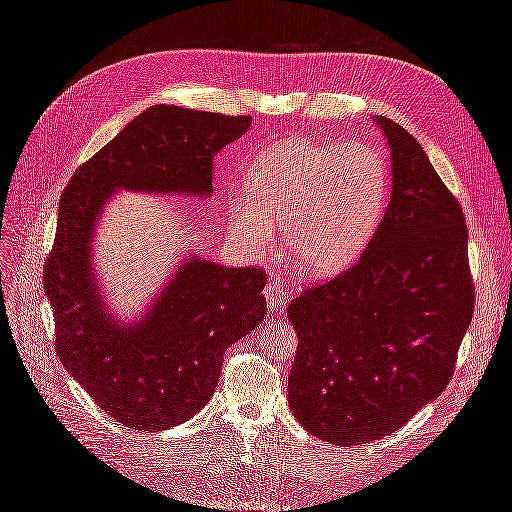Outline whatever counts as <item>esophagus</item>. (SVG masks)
<instances>
[{
	"instance_id": "obj_1",
	"label": "esophagus",
	"mask_w": 512,
	"mask_h": 512,
	"mask_svg": "<svg viewBox=\"0 0 512 512\" xmlns=\"http://www.w3.org/2000/svg\"><path fill=\"white\" fill-rule=\"evenodd\" d=\"M262 292H265L267 305L271 309H282L286 305V301H288V294L284 290V282H280V277H275V275L269 277V282H267V286H265V290H262Z\"/></svg>"
}]
</instances>
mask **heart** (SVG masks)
Instances as JSON below:
<instances>
[{
	"label": "heart",
	"instance_id": "obj_1",
	"mask_svg": "<svg viewBox=\"0 0 512 512\" xmlns=\"http://www.w3.org/2000/svg\"><path fill=\"white\" fill-rule=\"evenodd\" d=\"M389 168L361 143L288 141L260 151L245 194L230 196V228L243 245L267 247L282 226L292 260L309 277H331L359 258L380 224Z\"/></svg>",
	"mask_w": 512,
	"mask_h": 512
}]
</instances>
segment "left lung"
<instances>
[{
  "label": "left lung",
  "mask_w": 512,
  "mask_h": 512,
  "mask_svg": "<svg viewBox=\"0 0 512 512\" xmlns=\"http://www.w3.org/2000/svg\"><path fill=\"white\" fill-rule=\"evenodd\" d=\"M374 121L391 151L389 207L350 269L288 305L290 410L337 446L389 436L440 397L474 314L457 198L410 132Z\"/></svg>",
  "instance_id": "left-lung-1"
}]
</instances>
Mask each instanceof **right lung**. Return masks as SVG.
I'll return each instance as SVG.
<instances>
[{
    "instance_id": "add662e5",
    "label": "right lung",
    "mask_w": 512,
    "mask_h": 512,
    "mask_svg": "<svg viewBox=\"0 0 512 512\" xmlns=\"http://www.w3.org/2000/svg\"><path fill=\"white\" fill-rule=\"evenodd\" d=\"M250 126L245 115L151 106L76 168L61 194L55 243L42 271L59 361L130 429H170L205 408L226 348L267 318V273L190 254L147 312L128 324L106 312L94 271L100 213L119 190L211 196L213 156Z\"/></svg>"
}]
</instances>
